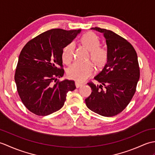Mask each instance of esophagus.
<instances>
[{"label": "esophagus", "instance_id": "esophagus-1", "mask_svg": "<svg viewBox=\"0 0 155 155\" xmlns=\"http://www.w3.org/2000/svg\"><path fill=\"white\" fill-rule=\"evenodd\" d=\"M83 84H84L83 83H80V82H78V81L75 82V86H76V87H77V88H79L80 87L83 86Z\"/></svg>", "mask_w": 155, "mask_h": 155}]
</instances>
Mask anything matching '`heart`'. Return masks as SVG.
I'll use <instances>...</instances> for the list:
<instances>
[{
    "label": "heart",
    "mask_w": 155,
    "mask_h": 155,
    "mask_svg": "<svg viewBox=\"0 0 155 155\" xmlns=\"http://www.w3.org/2000/svg\"><path fill=\"white\" fill-rule=\"evenodd\" d=\"M81 42L89 50V58L97 67H103L106 64L108 57L107 49L100 46V41L97 36L93 32H87L81 37ZM74 44L70 42L64 47L62 52V60L65 64H71L74 56ZM94 67L93 62L88 61L84 63L75 62L67 71L68 77L77 81H84L94 73Z\"/></svg>",
    "instance_id": "obj_1"
}]
</instances>
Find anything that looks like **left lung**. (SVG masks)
<instances>
[{
  "label": "left lung",
  "mask_w": 155,
  "mask_h": 155,
  "mask_svg": "<svg viewBox=\"0 0 155 155\" xmlns=\"http://www.w3.org/2000/svg\"><path fill=\"white\" fill-rule=\"evenodd\" d=\"M92 29L104 34L108 57L103 70L94 78L101 84L87 83L92 93L85 103L94 113L113 117L127 107L136 92L140 77L137 54L129 42L114 32L99 27Z\"/></svg>",
  "instance_id": "left-lung-1"
}]
</instances>
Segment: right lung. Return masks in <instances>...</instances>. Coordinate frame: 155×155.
<instances>
[{
  "mask_svg": "<svg viewBox=\"0 0 155 155\" xmlns=\"http://www.w3.org/2000/svg\"><path fill=\"white\" fill-rule=\"evenodd\" d=\"M81 32L53 28L38 35L20 53L15 74L16 88L23 104L31 113L47 116L63 107L74 81H59L64 75L62 52Z\"/></svg>",
  "mask_w": 155,
  "mask_h": 155,
  "instance_id": "1",
  "label": "right lung"
}]
</instances>
